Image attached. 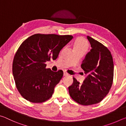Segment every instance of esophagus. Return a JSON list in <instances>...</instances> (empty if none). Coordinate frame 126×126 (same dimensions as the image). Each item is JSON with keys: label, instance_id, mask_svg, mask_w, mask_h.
<instances>
[{"label": "esophagus", "instance_id": "obj_1", "mask_svg": "<svg viewBox=\"0 0 126 126\" xmlns=\"http://www.w3.org/2000/svg\"><path fill=\"white\" fill-rule=\"evenodd\" d=\"M64 76H67L68 75V73H67V72H66L65 71H64V74H63Z\"/></svg>", "mask_w": 126, "mask_h": 126}]
</instances>
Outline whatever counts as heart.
Segmentation results:
<instances>
[{
	"label": "heart",
	"mask_w": 126,
	"mask_h": 126,
	"mask_svg": "<svg viewBox=\"0 0 126 126\" xmlns=\"http://www.w3.org/2000/svg\"><path fill=\"white\" fill-rule=\"evenodd\" d=\"M88 43L85 38L79 37L76 40L74 43V51H81L85 53L88 49Z\"/></svg>",
	"instance_id": "obj_1"
}]
</instances>
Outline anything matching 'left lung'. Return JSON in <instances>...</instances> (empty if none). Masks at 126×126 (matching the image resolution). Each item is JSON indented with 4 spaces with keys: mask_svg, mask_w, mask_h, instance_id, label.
Wrapping results in <instances>:
<instances>
[{
    "mask_svg": "<svg viewBox=\"0 0 126 126\" xmlns=\"http://www.w3.org/2000/svg\"><path fill=\"white\" fill-rule=\"evenodd\" d=\"M92 49L82 62L81 68L87 76L82 84L73 77L68 87L70 96L84 106L97 104L109 92L113 83L114 64L110 51L106 47L87 36Z\"/></svg>",
    "mask_w": 126,
    "mask_h": 126,
    "instance_id": "left-lung-1",
    "label": "left lung"
}]
</instances>
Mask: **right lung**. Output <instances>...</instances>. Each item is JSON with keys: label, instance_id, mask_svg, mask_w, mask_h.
<instances>
[{"label": "right lung", "instance_id": "add662e5", "mask_svg": "<svg viewBox=\"0 0 126 126\" xmlns=\"http://www.w3.org/2000/svg\"><path fill=\"white\" fill-rule=\"evenodd\" d=\"M72 35L35 34L28 38L17 50L13 74L21 95L31 102L42 103L52 96L54 87L63 76L59 70L46 68V62L55 60Z\"/></svg>", "mask_w": 126, "mask_h": 126}]
</instances>
